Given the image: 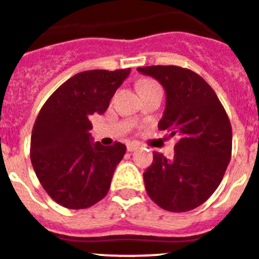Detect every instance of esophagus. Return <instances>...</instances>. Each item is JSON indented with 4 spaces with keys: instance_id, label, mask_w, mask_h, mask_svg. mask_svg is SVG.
<instances>
[{
    "instance_id": "1",
    "label": "esophagus",
    "mask_w": 259,
    "mask_h": 259,
    "mask_svg": "<svg viewBox=\"0 0 259 259\" xmlns=\"http://www.w3.org/2000/svg\"><path fill=\"white\" fill-rule=\"evenodd\" d=\"M139 149V145L135 144V142H131V144H127V150L130 152H134Z\"/></svg>"
}]
</instances>
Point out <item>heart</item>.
<instances>
[{"mask_svg":"<svg viewBox=\"0 0 259 259\" xmlns=\"http://www.w3.org/2000/svg\"><path fill=\"white\" fill-rule=\"evenodd\" d=\"M152 86H156V83L152 82V81H150V80H145V81H142V82H140L139 90H144V89L152 88Z\"/></svg>","mask_w":259,"mask_h":259,"instance_id":"obj_1","label":"heart"}]
</instances>
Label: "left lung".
Segmentation results:
<instances>
[{"mask_svg": "<svg viewBox=\"0 0 259 259\" xmlns=\"http://www.w3.org/2000/svg\"><path fill=\"white\" fill-rule=\"evenodd\" d=\"M164 88L166 102L159 130L178 136L174 157L154 152L144 173L150 198L171 212L198 207L216 191L231 157L233 134L225 109L211 86L178 66L137 68Z\"/></svg>", "mask_w": 259, "mask_h": 259, "instance_id": "left-lung-1", "label": "left lung"}]
</instances>
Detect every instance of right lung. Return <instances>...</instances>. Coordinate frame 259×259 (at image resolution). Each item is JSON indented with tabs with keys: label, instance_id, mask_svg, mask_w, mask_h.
Here are the masks:
<instances>
[{
	"label": "right lung",
	"instance_id": "right-lung-1",
	"mask_svg": "<svg viewBox=\"0 0 259 259\" xmlns=\"http://www.w3.org/2000/svg\"><path fill=\"white\" fill-rule=\"evenodd\" d=\"M131 68L76 73L49 97L34 123L30 159L52 199L71 210L104 198L125 146L93 141L89 118L103 114Z\"/></svg>",
	"mask_w": 259,
	"mask_h": 259
}]
</instances>
